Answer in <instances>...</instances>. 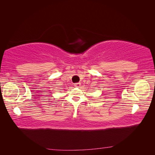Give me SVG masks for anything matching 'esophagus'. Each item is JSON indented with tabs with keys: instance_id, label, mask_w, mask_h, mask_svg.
<instances>
[{
	"instance_id": "34e87169",
	"label": "esophagus",
	"mask_w": 155,
	"mask_h": 155,
	"mask_svg": "<svg viewBox=\"0 0 155 155\" xmlns=\"http://www.w3.org/2000/svg\"><path fill=\"white\" fill-rule=\"evenodd\" d=\"M74 86L76 87H79L81 86V83H74Z\"/></svg>"
}]
</instances>
